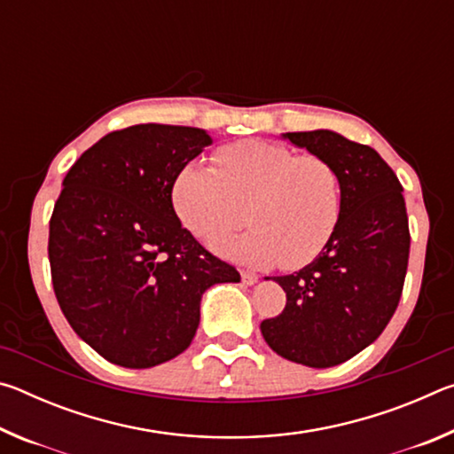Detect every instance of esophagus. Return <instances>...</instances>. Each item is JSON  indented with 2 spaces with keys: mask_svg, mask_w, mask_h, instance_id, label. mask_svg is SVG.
<instances>
[{
  "mask_svg": "<svg viewBox=\"0 0 454 454\" xmlns=\"http://www.w3.org/2000/svg\"><path fill=\"white\" fill-rule=\"evenodd\" d=\"M240 276H242V282H244V284H248V286H252V284H256V282H258V274H254V272L242 270V272H240Z\"/></svg>",
  "mask_w": 454,
  "mask_h": 454,
  "instance_id": "34e87169",
  "label": "esophagus"
}]
</instances>
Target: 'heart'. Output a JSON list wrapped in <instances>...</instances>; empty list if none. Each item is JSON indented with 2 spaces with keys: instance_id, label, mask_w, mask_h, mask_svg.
Wrapping results in <instances>:
<instances>
[{
  "instance_id": "obj_1",
  "label": "heart",
  "mask_w": 454,
  "mask_h": 454,
  "mask_svg": "<svg viewBox=\"0 0 454 454\" xmlns=\"http://www.w3.org/2000/svg\"><path fill=\"white\" fill-rule=\"evenodd\" d=\"M216 170L186 164L172 184L174 210L190 232L216 238L220 254L254 266L301 268L312 262L340 222L342 182L318 156H296L278 144L242 140L214 153ZM255 224L238 239L245 210Z\"/></svg>"
}]
</instances>
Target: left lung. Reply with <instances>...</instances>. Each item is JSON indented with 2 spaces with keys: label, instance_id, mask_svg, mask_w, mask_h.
Instances as JSON below:
<instances>
[{
  "label": "left lung",
  "instance_id": "left-lung-1",
  "mask_svg": "<svg viewBox=\"0 0 454 454\" xmlns=\"http://www.w3.org/2000/svg\"><path fill=\"white\" fill-rule=\"evenodd\" d=\"M282 137L336 168L342 212L333 240L309 266L274 276L286 309L260 330L282 358L328 368L372 344L401 301L411 248L403 186L379 152L333 129Z\"/></svg>",
  "mask_w": 454,
  "mask_h": 454
}]
</instances>
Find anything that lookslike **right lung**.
<instances>
[{
    "label": "right lung",
    "instance_id": "1",
    "mask_svg": "<svg viewBox=\"0 0 454 454\" xmlns=\"http://www.w3.org/2000/svg\"><path fill=\"white\" fill-rule=\"evenodd\" d=\"M210 144L200 128L129 126L83 152L61 184L48 244L53 292L75 334L114 364L182 355L204 292L240 282L172 206L176 174Z\"/></svg>",
    "mask_w": 454,
    "mask_h": 454
}]
</instances>
